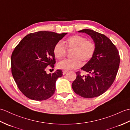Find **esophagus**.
I'll return each mask as SVG.
<instances>
[{
    "instance_id": "esophagus-1",
    "label": "esophagus",
    "mask_w": 130,
    "mask_h": 130,
    "mask_svg": "<svg viewBox=\"0 0 130 130\" xmlns=\"http://www.w3.org/2000/svg\"><path fill=\"white\" fill-rule=\"evenodd\" d=\"M67 72H68V70H62V73H63V75H65V74L67 73Z\"/></svg>"
}]
</instances>
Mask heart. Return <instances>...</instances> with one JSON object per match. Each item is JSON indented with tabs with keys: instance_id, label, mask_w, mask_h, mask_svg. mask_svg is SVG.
I'll list each match as a JSON object with an SVG mask.
<instances>
[{
	"instance_id": "1",
	"label": "heart",
	"mask_w": 130,
	"mask_h": 130,
	"mask_svg": "<svg viewBox=\"0 0 130 130\" xmlns=\"http://www.w3.org/2000/svg\"><path fill=\"white\" fill-rule=\"evenodd\" d=\"M63 43L58 42L55 45L53 52L58 59L65 56L68 50H73L71 56L73 58L60 61L57 63V68L65 70L78 68L82 65V60L87 62L90 60L95 51V45L92 41L86 40L80 35H73L68 37Z\"/></svg>"
}]
</instances>
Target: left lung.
I'll return each mask as SVG.
<instances>
[{
	"label": "left lung",
	"instance_id": "left-lung-1",
	"mask_svg": "<svg viewBox=\"0 0 130 130\" xmlns=\"http://www.w3.org/2000/svg\"><path fill=\"white\" fill-rule=\"evenodd\" d=\"M78 32L90 36L95 43V51L92 59L81 69L89 74L82 75L79 71L76 72L72 88L82 97H96L106 92L113 83L120 65L119 52L105 35L88 29Z\"/></svg>",
	"mask_w": 130,
	"mask_h": 130
}]
</instances>
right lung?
Instances as JSON below:
<instances>
[{
  "label": "right lung",
  "mask_w": 130,
  "mask_h": 130,
  "mask_svg": "<svg viewBox=\"0 0 130 130\" xmlns=\"http://www.w3.org/2000/svg\"><path fill=\"white\" fill-rule=\"evenodd\" d=\"M67 34L38 31L26 36L14 50L11 56V68L19 89L32 100L43 101L54 94L57 79L61 77V70L47 74L56 62L55 45Z\"/></svg>",
  "instance_id": "right-lung-1"
}]
</instances>
